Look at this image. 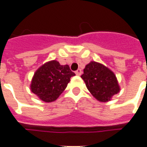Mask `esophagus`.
Instances as JSON below:
<instances>
[{"label":"esophagus","mask_w":147,"mask_h":147,"mask_svg":"<svg viewBox=\"0 0 147 147\" xmlns=\"http://www.w3.org/2000/svg\"><path fill=\"white\" fill-rule=\"evenodd\" d=\"M76 74L77 76H80L82 74V70L81 69H78L77 71H76Z\"/></svg>","instance_id":"obj_1"}]
</instances>
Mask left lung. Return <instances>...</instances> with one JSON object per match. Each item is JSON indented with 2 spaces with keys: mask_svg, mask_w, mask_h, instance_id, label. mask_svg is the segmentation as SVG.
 Masks as SVG:
<instances>
[{
  "mask_svg": "<svg viewBox=\"0 0 147 147\" xmlns=\"http://www.w3.org/2000/svg\"><path fill=\"white\" fill-rule=\"evenodd\" d=\"M81 78L90 92L100 102H108L120 91L116 76L103 64L91 61L86 65Z\"/></svg>",
  "mask_w": 147,
  "mask_h": 147,
  "instance_id": "1",
  "label": "left lung"
}]
</instances>
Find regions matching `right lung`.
Listing matches in <instances>:
<instances>
[{
	"instance_id": "right-lung-1",
	"label": "right lung",
	"mask_w": 147,
	"mask_h": 147,
	"mask_svg": "<svg viewBox=\"0 0 147 147\" xmlns=\"http://www.w3.org/2000/svg\"><path fill=\"white\" fill-rule=\"evenodd\" d=\"M76 76L68 65H61L57 61L47 62L35 71L30 89L45 102L55 101L67 87L71 77Z\"/></svg>"
}]
</instances>
